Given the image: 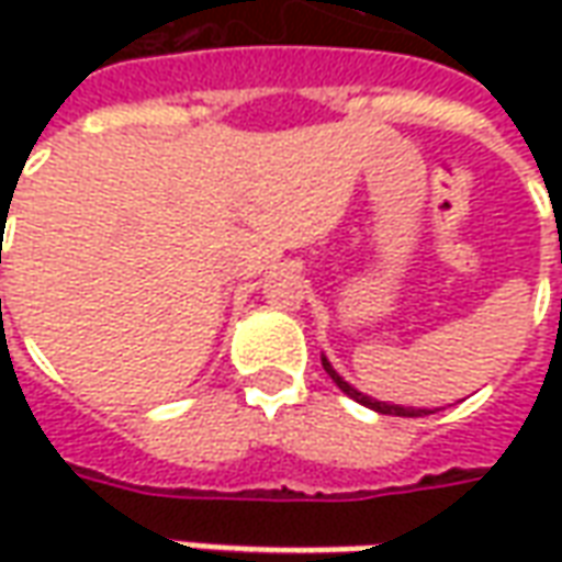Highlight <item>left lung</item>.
Instances as JSON below:
<instances>
[{
  "label": "left lung",
  "mask_w": 562,
  "mask_h": 562,
  "mask_svg": "<svg viewBox=\"0 0 562 562\" xmlns=\"http://www.w3.org/2000/svg\"><path fill=\"white\" fill-rule=\"evenodd\" d=\"M322 367H325V373H328L334 382H337V389L342 391V394H349L352 401H358L361 406H370L373 413H382V415H403V418H418V415H430L434 409H415V406H401V403H385V401H373V397H367L364 391H358L355 385H349L346 379L330 367V361L322 355Z\"/></svg>",
  "instance_id": "8db88e82"
}]
</instances>
